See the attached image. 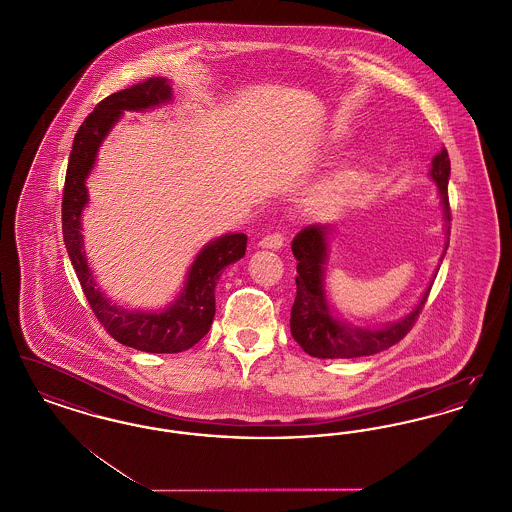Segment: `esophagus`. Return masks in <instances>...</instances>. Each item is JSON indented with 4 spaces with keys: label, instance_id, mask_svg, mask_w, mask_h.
I'll use <instances>...</instances> for the list:
<instances>
[{
    "label": "esophagus",
    "instance_id": "esophagus-1",
    "mask_svg": "<svg viewBox=\"0 0 512 512\" xmlns=\"http://www.w3.org/2000/svg\"><path fill=\"white\" fill-rule=\"evenodd\" d=\"M261 247H267V249H280L282 245H284V234L282 232H272V234H267L261 242H259Z\"/></svg>",
    "mask_w": 512,
    "mask_h": 512
}]
</instances>
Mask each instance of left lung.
Returning <instances> with one entry per match:
<instances>
[{
    "label": "left lung",
    "instance_id": "obj_1",
    "mask_svg": "<svg viewBox=\"0 0 512 512\" xmlns=\"http://www.w3.org/2000/svg\"><path fill=\"white\" fill-rule=\"evenodd\" d=\"M449 172L451 163L447 149L441 147L432 159L430 176L438 184L439 199L443 203L445 213V234H451V207H449ZM324 226L311 224L305 226L292 242V251L297 259V276H295V301H293L292 328L293 340L301 345L305 353L318 359H355L366 357L380 351L390 349L391 345L403 340L416 322L420 311L424 309V303L430 295L432 286L424 292L420 303L416 305L409 317L388 324L378 330L370 328H357L343 324L332 317V311L328 307L326 295L322 290V276H324V259H326V240H324ZM449 247V238L445 244V251ZM445 251L441 259L445 257Z\"/></svg>",
    "mask_w": 512,
    "mask_h": 512
}]
</instances>
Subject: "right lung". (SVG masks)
<instances>
[{
    "mask_svg": "<svg viewBox=\"0 0 512 512\" xmlns=\"http://www.w3.org/2000/svg\"><path fill=\"white\" fill-rule=\"evenodd\" d=\"M171 96L169 82L153 76L101 99L74 136L61 203L65 247L92 313L111 338L146 353H180L209 332L215 317V288L220 274L228 265L240 261L247 247L245 234H226L205 245L188 272L180 297L163 313L126 311L113 305L96 288L82 249L80 215L88 203L86 178L96 163L98 147L111 126L119 121L122 111H144L169 101Z\"/></svg>",
    "mask_w": 512,
    "mask_h": 512,
    "instance_id": "obj_1",
    "label": "right lung"
}]
</instances>
